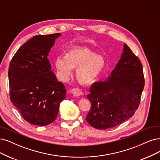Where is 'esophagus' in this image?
<instances>
[{
    "mask_svg": "<svg viewBox=\"0 0 160 160\" xmlns=\"http://www.w3.org/2000/svg\"><path fill=\"white\" fill-rule=\"evenodd\" d=\"M71 93L73 94L74 96H76V97H78V96H81L82 94V90L78 88H73V89L71 90Z\"/></svg>",
    "mask_w": 160,
    "mask_h": 160,
    "instance_id": "esophagus-1",
    "label": "esophagus"
}]
</instances>
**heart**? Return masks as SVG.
Masks as SVG:
<instances>
[{"label":"heart","mask_w":160,"mask_h":160,"mask_svg":"<svg viewBox=\"0 0 160 160\" xmlns=\"http://www.w3.org/2000/svg\"><path fill=\"white\" fill-rule=\"evenodd\" d=\"M55 64L62 80L68 78L72 68H77V80L82 84L89 85L96 81L105 62L102 56L96 55L88 47H74L67 51L64 57H57Z\"/></svg>","instance_id":"b5f03b06"}]
</instances>
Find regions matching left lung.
Returning <instances> with one entry per match:
<instances>
[{
	"mask_svg": "<svg viewBox=\"0 0 160 160\" xmlns=\"http://www.w3.org/2000/svg\"><path fill=\"white\" fill-rule=\"evenodd\" d=\"M140 59L127 44L106 81L93 83L87 96L91 109L86 120L93 128L105 130L128 120L138 109L144 87Z\"/></svg>",
	"mask_w": 160,
	"mask_h": 160,
	"instance_id": "obj_1",
	"label": "left lung"
}]
</instances>
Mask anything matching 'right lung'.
<instances>
[{"label": "right lung", "mask_w": 160, "mask_h": 160, "mask_svg": "<svg viewBox=\"0 0 160 160\" xmlns=\"http://www.w3.org/2000/svg\"><path fill=\"white\" fill-rule=\"evenodd\" d=\"M61 33L38 35L20 47L9 65L10 98L29 123L48 125L57 117L67 91L51 70L47 56Z\"/></svg>", "instance_id": "add662e5"}]
</instances>
